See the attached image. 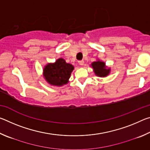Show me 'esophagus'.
<instances>
[{"mask_svg":"<svg viewBox=\"0 0 150 150\" xmlns=\"http://www.w3.org/2000/svg\"><path fill=\"white\" fill-rule=\"evenodd\" d=\"M78 63L80 65H84L85 62H84V61H83V60H81V61H79Z\"/></svg>","mask_w":150,"mask_h":150,"instance_id":"obj_1","label":"esophagus"}]
</instances>
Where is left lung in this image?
I'll return each instance as SVG.
<instances>
[{
  "label": "left lung",
  "mask_w": 150,
  "mask_h": 150,
  "mask_svg": "<svg viewBox=\"0 0 150 150\" xmlns=\"http://www.w3.org/2000/svg\"><path fill=\"white\" fill-rule=\"evenodd\" d=\"M91 67H93L95 74L100 77H106L110 73V68L106 65L105 62L97 59L93 62L91 64Z\"/></svg>",
  "instance_id": "left-lung-1"
}]
</instances>
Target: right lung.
Wrapping results in <instances>:
<instances>
[{
	"label": "right lung",
	"mask_w": 150,
	"mask_h": 150,
	"mask_svg": "<svg viewBox=\"0 0 150 150\" xmlns=\"http://www.w3.org/2000/svg\"><path fill=\"white\" fill-rule=\"evenodd\" d=\"M73 69V65L66 63L63 58H59L54 63H49L44 66L43 76L50 85L62 87L69 83Z\"/></svg>",
	"instance_id": "add662e5"
}]
</instances>
